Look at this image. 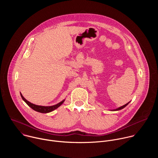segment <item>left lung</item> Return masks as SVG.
Masks as SVG:
<instances>
[{
	"instance_id": "obj_1",
	"label": "left lung",
	"mask_w": 158,
	"mask_h": 158,
	"mask_svg": "<svg viewBox=\"0 0 158 158\" xmlns=\"http://www.w3.org/2000/svg\"><path fill=\"white\" fill-rule=\"evenodd\" d=\"M129 104V102L128 103H127V104H126L125 105H124V106H121V107H119V108H117V109H114V110H121V109H123L124 107H125L127 104Z\"/></svg>"
}]
</instances>
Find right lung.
<instances>
[{"instance_id":"obj_1","label":"right lung","mask_w":158,"mask_h":158,"mask_svg":"<svg viewBox=\"0 0 158 158\" xmlns=\"http://www.w3.org/2000/svg\"><path fill=\"white\" fill-rule=\"evenodd\" d=\"M20 96L22 99L24 101V102L29 106L31 107L33 110L39 112H41V113H48V112H50L55 109H56L57 108H58L60 105H62L63 104V102H64L65 99H64L63 101H62L61 102H60L59 103L54 105V106H38V105H35L34 104H32L31 102H30L29 101H28L27 100H26L24 96L22 95V94L20 93Z\"/></svg>"}]
</instances>
